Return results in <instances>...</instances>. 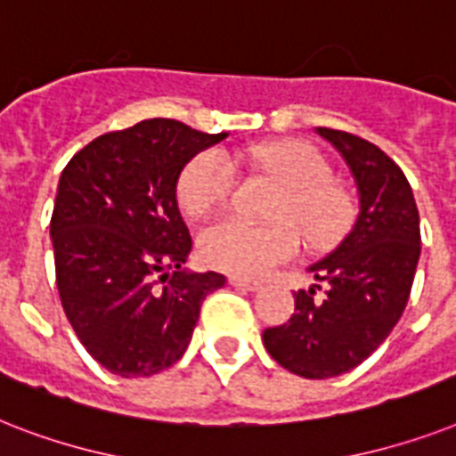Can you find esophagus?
Here are the masks:
<instances>
[{
  "instance_id": "esophagus-1",
  "label": "esophagus",
  "mask_w": 456,
  "mask_h": 456,
  "mask_svg": "<svg viewBox=\"0 0 456 456\" xmlns=\"http://www.w3.org/2000/svg\"><path fill=\"white\" fill-rule=\"evenodd\" d=\"M229 283H232L234 288H239V290H248V292H257L262 288L260 281L240 279V276H232V279H229Z\"/></svg>"
}]
</instances>
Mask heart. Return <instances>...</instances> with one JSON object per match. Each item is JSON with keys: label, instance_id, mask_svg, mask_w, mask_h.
Here are the masks:
<instances>
[{"label": "heart", "instance_id": "obj_1", "mask_svg": "<svg viewBox=\"0 0 456 456\" xmlns=\"http://www.w3.org/2000/svg\"><path fill=\"white\" fill-rule=\"evenodd\" d=\"M257 170L283 184L273 224L257 227L222 217L199 234L203 262L239 276H265L292 260L302 239L312 248H328L349 232L356 206L344 187L332 183L330 161L312 144L273 142L250 151ZM236 164L227 151L210 147L184 166L177 180V201L190 216H206L227 201L236 187Z\"/></svg>", "mask_w": 456, "mask_h": 456}]
</instances>
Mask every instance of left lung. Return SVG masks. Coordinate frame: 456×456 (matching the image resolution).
<instances>
[{"mask_svg": "<svg viewBox=\"0 0 456 456\" xmlns=\"http://www.w3.org/2000/svg\"><path fill=\"white\" fill-rule=\"evenodd\" d=\"M316 133L339 151L358 191L354 227L330 255L309 266L325 283L323 302L295 292L290 321L262 332L273 361L306 379H328L361 365L394 330L419 262V213L403 170L377 144L351 133Z\"/></svg>", "mask_w": 456, "mask_h": 456, "instance_id": "obj_1", "label": "left lung"}]
</instances>
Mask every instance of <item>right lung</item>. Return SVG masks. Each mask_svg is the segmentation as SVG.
<instances>
[{
  "label": "right lung",
  "mask_w": 456,
  "mask_h": 456,
  "mask_svg": "<svg viewBox=\"0 0 456 456\" xmlns=\"http://www.w3.org/2000/svg\"><path fill=\"white\" fill-rule=\"evenodd\" d=\"M227 135L144 119L95 138L62 170L51 217L58 292L84 349L114 375L180 361L201 302L227 283L183 269L191 236L177 208L184 166Z\"/></svg>",
  "instance_id": "right-lung-1"
}]
</instances>
